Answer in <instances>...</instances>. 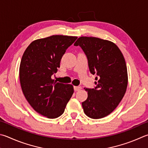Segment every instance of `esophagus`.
Here are the masks:
<instances>
[{
  "instance_id": "obj_1",
  "label": "esophagus",
  "mask_w": 148,
  "mask_h": 148,
  "mask_svg": "<svg viewBox=\"0 0 148 148\" xmlns=\"http://www.w3.org/2000/svg\"><path fill=\"white\" fill-rule=\"evenodd\" d=\"M82 87L81 86H74V89L75 91H78L79 90L82 89Z\"/></svg>"
}]
</instances>
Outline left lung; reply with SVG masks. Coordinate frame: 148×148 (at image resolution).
<instances>
[{
  "instance_id": "1",
  "label": "left lung",
  "mask_w": 148,
  "mask_h": 148,
  "mask_svg": "<svg viewBox=\"0 0 148 148\" xmlns=\"http://www.w3.org/2000/svg\"><path fill=\"white\" fill-rule=\"evenodd\" d=\"M74 46L82 48L91 74H96L95 88H85L82 102L85 114L93 119L107 116L122 100L127 87V66L122 53L114 42L94 37H80Z\"/></svg>"
}]
</instances>
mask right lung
I'll return each instance as SVG.
<instances>
[{"label":"right lung","mask_w":148,"mask_h":148,"mask_svg":"<svg viewBox=\"0 0 148 148\" xmlns=\"http://www.w3.org/2000/svg\"><path fill=\"white\" fill-rule=\"evenodd\" d=\"M77 38L56 35L35 40L21 59L19 78L24 95L35 111L48 119L60 116L74 93L72 85L57 82L52 76Z\"/></svg>","instance_id":"add662e5"}]
</instances>
